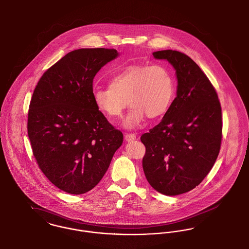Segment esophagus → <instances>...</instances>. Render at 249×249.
<instances>
[{"mask_svg":"<svg viewBox=\"0 0 249 249\" xmlns=\"http://www.w3.org/2000/svg\"><path fill=\"white\" fill-rule=\"evenodd\" d=\"M124 139L126 142H133L134 140H136V135L133 133H126L124 135Z\"/></svg>","mask_w":249,"mask_h":249,"instance_id":"34e87169","label":"esophagus"}]
</instances>
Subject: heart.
I'll use <instances>...</instances> for the list:
<instances>
[{
  "instance_id": "obj_1",
  "label": "heart",
  "mask_w": 249,
  "mask_h": 249,
  "mask_svg": "<svg viewBox=\"0 0 249 249\" xmlns=\"http://www.w3.org/2000/svg\"><path fill=\"white\" fill-rule=\"evenodd\" d=\"M175 82L170 71L160 64L133 65L115 73L109 86L93 90V102L101 113L109 120L122 116L131 106L123 124L133 129L141 124L145 115L150 119L162 116L171 106Z\"/></svg>"
}]
</instances>
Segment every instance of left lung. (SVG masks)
<instances>
[{
  "label": "left lung",
  "instance_id": "8db88e82",
  "mask_svg": "<svg viewBox=\"0 0 249 249\" xmlns=\"http://www.w3.org/2000/svg\"><path fill=\"white\" fill-rule=\"evenodd\" d=\"M176 70L177 97L161 122L141 137L142 168L150 185L165 196L187 193L215 163L222 142V109L214 87L198 65L178 51L154 52Z\"/></svg>",
  "mask_w": 249,
  "mask_h": 249
}]
</instances>
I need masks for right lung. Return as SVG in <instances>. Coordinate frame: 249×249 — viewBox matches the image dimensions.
I'll use <instances>...</instances> for the list:
<instances>
[{"instance_id": "obj_1", "label": "right lung", "mask_w": 249, "mask_h": 249, "mask_svg": "<svg viewBox=\"0 0 249 249\" xmlns=\"http://www.w3.org/2000/svg\"><path fill=\"white\" fill-rule=\"evenodd\" d=\"M115 49L71 51L50 67L34 90L27 131L34 157L55 187L71 195L93 189L123 143V133L93 102V78Z\"/></svg>"}]
</instances>
